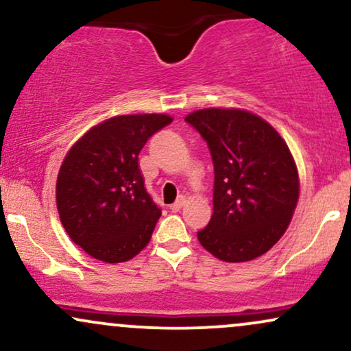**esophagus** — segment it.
I'll return each mask as SVG.
<instances>
[{
	"label": "esophagus",
	"instance_id": "34e87169",
	"mask_svg": "<svg viewBox=\"0 0 351 351\" xmlns=\"http://www.w3.org/2000/svg\"><path fill=\"white\" fill-rule=\"evenodd\" d=\"M183 206H184V198H183V196H180V198L176 199L175 203L171 204L170 209H171V211H175V213H176V211H180V209L183 208Z\"/></svg>",
	"mask_w": 351,
	"mask_h": 351
}]
</instances>
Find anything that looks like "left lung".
<instances>
[{"instance_id":"1","label":"left lung","mask_w":351,"mask_h":351,"mask_svg":"<svg viewBox=\"0 0 351 351\" xmlns=\"http://www.w3.org/2000/svg\"><path fill=\"white\" fill-rule=\"evenodd\" d=\"M184 122L208 143L215 165L213 216L201 245L224 263H245L272 247L291 223L299 173L282 136L239 108H203Z\"/></svg>"}]
</instances>
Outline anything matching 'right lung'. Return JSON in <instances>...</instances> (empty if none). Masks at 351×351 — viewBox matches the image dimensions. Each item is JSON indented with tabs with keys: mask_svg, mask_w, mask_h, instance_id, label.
<instances>
[{
	"mask_svg": "<svg viewBox=\"0 0 351 351\" xmlns=\"http://www.w3.org/2000/svg\"><path fill=\"white\" fill-rule=\"evenodd\" d=\"M173 119L120 115L95 125L64 158L56 184L60 223L88 256L125 263L150 243L162 209L145 188L138 155Z\"/></svg>",
	"mask_w": 351,
	"mask_h": 351,
	"instance_id": "1",
	"label": "right lung"
}]
</instances>
